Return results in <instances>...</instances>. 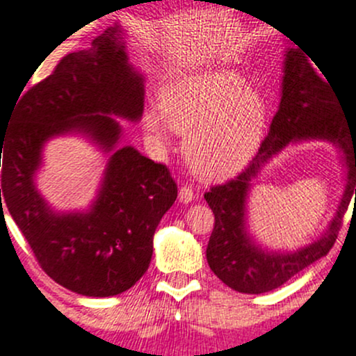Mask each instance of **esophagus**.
Returning <instances> with one entry per match:
<instances>
[{"label":"esophagus","instance_id":"1","mask_svg":"<svg viewBox=\"0 0 356 356\" xmlns=\"http://www.w3.org/2000/svg\"><path fill=\"white\" fill-rule=\"evenodd\" d=\"M195 200V193L189 186H184V188L179 189V202L181 203H191Z\"/></svg>","mask_w":356,"mask_h":356}]
</instances>
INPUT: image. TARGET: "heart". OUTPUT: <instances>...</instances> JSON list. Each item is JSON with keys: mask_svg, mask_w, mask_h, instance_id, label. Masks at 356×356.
<instances>
[{"mask_svg": "<svg viewBox=\"0 0 356 356\" xmlns=\"http://www.w3.org/2000/svg\"><path fill=\"white\" fill-rule=\"evenodd\" d=\"M160 97L161 109H147L144 127L163 147L174 130L186 136V160L203 179L240 172L264 137L270 113L264 95L229 69L177 76Z\"/></svg>", "mask_w": 356, "mask_h": 356, "instance_id": "obj_1", "label": "heart"}]
</instances>
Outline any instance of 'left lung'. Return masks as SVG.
Returning <instances> with one entry per match:
<instances>
[{"instance_id":"1","label":"left lung","mask_w":356,"mask_h":356,"mask_svg":"<svg viewBox=\"0 0 356 356\" xmlns=\"http://www.w3.org/2000/svg\"><path fill=\"white\" fill-rule=\"evenodd\" d=\"M284 57L280 106L257 154L234 181L216 186L205 195L216 216L207 262L220 282L241 294L275 291L329 254L353 196L356 202V120L341 113L343 106L332 83L320 78L299 48L289 47ZM312 140L329 142L340 151L345 188L337 212L326 229L309 244L292 251L266 248L248 224V198L253 181L285 147Z\"/></svg>"}]
</instances>
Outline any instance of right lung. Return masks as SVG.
<instances>
[{
  "label": "right lung",
  "instance_id": "obj_1",
  "mask_svg": "<svg viewBox=\"0 0 356 356\" xmlns=\"http://www.w3.org/2000/svg\"><path fill=\"white\" fill-rule=\"evenodd\" d=\"M125 34L115 24L88 50L65 55L20 99L0 132L1 213L5 205L48 277L88 298L118 296L140 280L154 231L177 198L165 165L120 146V118L139 122L146 94ZM65 135L83 136L106 156L96 198L83 211L54 209L35 184L44 146Z\"/></svg>",
  "mask_w": 356,
  "mask_h": 356
}]
</instances>
